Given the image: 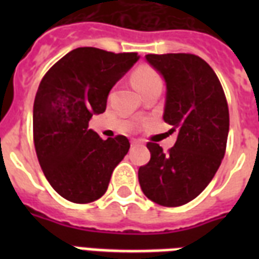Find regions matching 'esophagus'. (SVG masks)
I'll use <instances>...</instances> for the list:
<instances>
[{
	"label": "esophagus",
	"mask_w": 259,
	"mask_h": 259,
	"mask_svg": "<svg viewBox=\"0 0 259 259\" xmlns=\"http://www.w3.org/2000/svg\"><path fill=\"white\" fill-rule=\"evenodd\" d=\"M144 144H142V141H140V140H133L132 141V146H142Z\"/></svg>",
	"instance_id": "1"
}]
</instances>
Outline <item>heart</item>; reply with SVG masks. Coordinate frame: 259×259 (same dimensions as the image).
<instances>
[{"mask_svg": "<svg viewBox=\"0 0 259 259\" xmlns=\"http://www.w3.org/2000/svg\"><path fill=\"white\" fill-rule=\"evenodd\" d=\"M133 83L138 91H142L146 87L152 86L154 83H161L160 75L150 67H142L133 75Z\"/></svg>", "mask_w": 259, "mask_h": 259, "instance_id": "heart-1", "label": "heart"}]
</instances>
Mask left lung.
Instances as JSON below:
<instances>
[{
	"label": "left lung",
	"mask_w": 259,
	"mask_h": 259,
	"mask_svg": "<svg viewBox=\"0 0 259 259\" xmlns=\"http://www.w3.org/2000/svg\"><path fill=\"white\" fill-rule=\"evenodd\" d=\"M166 83L164 121L177 130L168 152L148 142L150 160L140 166L142 192L164 207H179L199 196L225 157L229 106L213 70L192 54L146 55Z\"/></svg>",
	"instance_id": "obj_1"
}]
</instances>
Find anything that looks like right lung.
<instances>
[{
  "label": "right lung",
  "instance_id": "add662e5",
  "mask_svg": "<svg viewBox=\"0 0 259 259\" xmlns=\"http://www.w3.org/2000/svg\"><path fill=\"white\" fill-rule=\"evenodd\" d=\"M140 56L82 47L51 67L33 105V141L52 188L67 200L86 204L109 187L114 168L129 152L125 136L102 140L89 129L106 110L107 95Z\"/></svg>",
  "mask_w": 259,
  "mask_h": 259
}]
</instances>
